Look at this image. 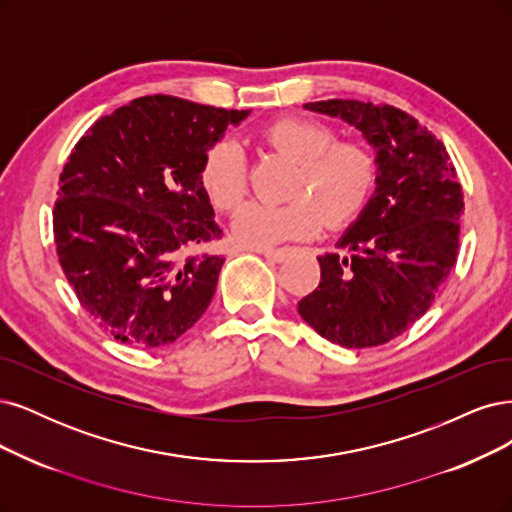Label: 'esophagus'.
<instances>
[{
	"label": "esophagus",
	"instance_id": "34e87169",
	"mask_svg": "<svg viewBox=\"0 0 512 512\" xmlns=\"http://www.w3.org/2000/svg\"><path fill=\"white\" fill-rule=\"evenodd\" d=\"M253 251H257L259 255L268 257L270 261H276V263L287 259V251H285V249H253Z\"/></svg>",
	"mask_w": 512,
	"mask_h": 512
}]
</instances>
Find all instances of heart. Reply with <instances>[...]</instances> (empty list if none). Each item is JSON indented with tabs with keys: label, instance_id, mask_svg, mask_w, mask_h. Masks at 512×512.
<instances>
[{
	"label": "heart",
	"instance_id": "1",
	"mask_svg": "<svg viewBox=\"0 0 512 512\" xmlns=\"http://www.w3.org/2000/svg\"><path fill=\"white\" fill-rule=\"evenodd\" d=\"M261 142L300 163L291 189L293 202H251L234 219V236L249 249H268L285 240L317 236L325 223L344 227L357 219L376 183V157L364 142H336L327 125L285 117L261 129ZM210 202L229 212L249 193V170L234 140L214 144L200 168Z\"/></svg>",
	"mask_w": 512,
	"mask_h": 512
}]
</instances>
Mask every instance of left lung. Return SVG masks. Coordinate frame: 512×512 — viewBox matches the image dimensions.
<instances>
[{
    "mask_svg": "<svg viewBox=\"0 0 512 512\" xmlns=\"http://www.w3.org/2000/svg\"><path fill=\"white\" fill-rule=\"evenodd\" d=\"M361 131L376 153V189L336 253L319 255L321 283L302 319L344 349L400 336L432 306L459 249L464 193L447 148L400 108L357 100L304 104Z\"/></svg>",
    "mask_w": 512,
    "mask_h": 512,
    "instance_id": "1",
    "label": "left lung"
}]
</instances>
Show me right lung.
Listing matches in <instances>:
<instances>
[{
    "instance_id": "obj_1",
    "label": "right lung",
    "mask_w": 512,
    "mask_h": 512,
    "mask_svg": "<svg viewBox=\"0 0 512 512\" xmlns=\"http://www.w3.org/2000/svg\"><path fill=\"white\" fill-rule=\"evenodd\" d=\"M249 110L146 95L97 119L59 178L53 229L78 302L114 340L170 344L200 319L225 257L200 168Z\"/></svg>"
}]
</instances>
